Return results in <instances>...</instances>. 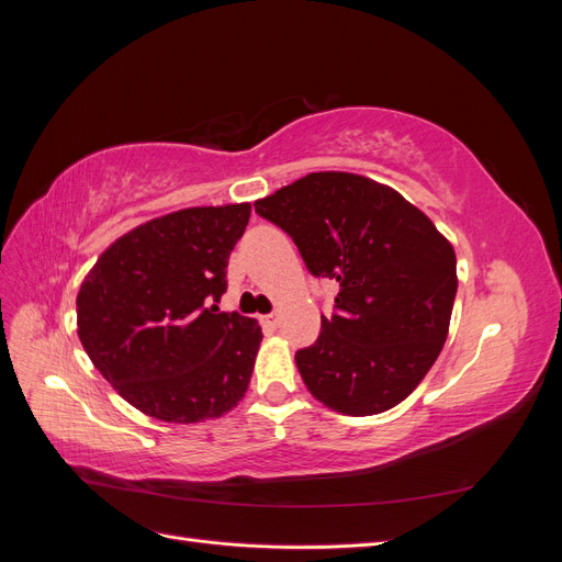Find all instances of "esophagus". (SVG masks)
Wrapping results in <instances>:
<instances>
[{"mask_svg":"<svg viewBox=\"0 0 562 562\" xmlns=\"http://www.w3.org/2000/svg\"><path fill=\"white\" fill-rule=\"evenodd\" d=\"M260 321H262V326H267V328H277L279 326V314H267Z\"/></svg>","mask_w":562,"mask_h":562,"instance_id":"obj_1","label":"esophagus"}]
</instances>
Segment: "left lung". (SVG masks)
Returning a JSON list of instances; mask_svg holds the SVG:
<instances>
[{"label":"left lung","mask_w":562,"mask_h":562,"mask_svg":"<svg viewBox=\"0 0 562 562\" xmlns=\"http://www.w3.org/2000/svg\"><path fill=\"white\" fill-rule=\"evenodd\" d=\"M295 241L312 277L339 283L295 363L312 396L366 417L424 380L446 345L457 258L431 220L396 190L353 173H310L255 201Z\"/></svg>","instance_id":"1"}]
</instances>
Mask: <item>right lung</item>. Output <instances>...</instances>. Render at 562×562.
<instances>
[{"instance_id":"add662e5","label":"right lung","mask_w":562,"mask_h":562,"mask_svg":"<svg viewBox=\"0 0 562 562\" xmlns=\"http://www.w3.org/2000/svg\"><path fill=\"white\" fill-rule=\"evenodd\" d=\"M250 203L184 209L131 229L77 295L89 359L140 413L173 424L225 415L250 384L258 321L220 312Z\"/></svg>"}]
</instances>
